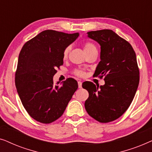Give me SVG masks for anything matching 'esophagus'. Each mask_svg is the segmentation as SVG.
<instances>
[{
    "label": "esophagus",
    "instance_id": "esophagus-1",
    "mask_svg": "<svg viewBox=\"0 0 152 152\" xmlns=\"http://www.w3.org/2000/svg\"><path fill=\"white\" fill-rule=\"evenodd\" d=\"M82 82H80V81H79V82H78V87H79V88H82Z\"/></svg>",
    "mask_w": 152,
    "mask_h": 152
}]
</instances>
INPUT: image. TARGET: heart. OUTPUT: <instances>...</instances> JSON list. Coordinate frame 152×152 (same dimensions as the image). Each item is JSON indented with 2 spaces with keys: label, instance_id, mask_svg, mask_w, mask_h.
<instances>
[{
  "label": "heart",
  "instance_id": "heart-1",
  "mask_svg": "<svg viewBox=\"0 0 152 152\" xmlns=\"http://www.w3.org/2000/svg\"><path fill=\"white\" fill-rule=\"evenodd\" d=\"M83 48H84V50L85 53H86V54L87 53H88V52L91 51V50H97L96 48H95V46L94 45V44H93L92 43H90V42L84 43V45H83ZM70 50V46L67 47L65 49V50H64V59H66V58L68 57V53H69ZM74 73L77 76H83L84 75V72L82 71V70H75L74 71Z\"/></svg>",
  "mask_w": 152,
  "mask_h": 152
}]
</instances>
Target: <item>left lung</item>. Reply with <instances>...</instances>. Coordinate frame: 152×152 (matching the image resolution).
Returning <instances> with one entry per match:
<instances>
[{"instance_id":"left-lung-1","label":"left lung","mask_w":152,"mask_h":152,"mask_svg":"<svg viewBox=\"0 0 152 152\" xmlns=\"http://www.w3.org/2000/svg\"><path fill=\"white\" fill-rule=\"evenodd\" d=\"M87 34L100 45V61L93 76L104 77L105 84L84 82L82 87L89 94L85 109L97 121L106 123L119 118L134 99L140 80L136 55L130 43L113 30Z\"/></svg>"}]
</instances>
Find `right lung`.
I'll list each match as a JSON object with an SVG mask.
<instances>
[{
    "instance_id": "right-lung-1",
    "label": "right lung",
    "mask_w": 152,
    "mask_h": 152,
    "mask_svg": "<svg viewBox=\"0 0 152 152\" xmlns=\"http://www.w3.org/2000/svg\"><path fill=\"white\" fill-rule=\"evenodd\" d=\"M78 37V32L44 30L27 41L20 52L16 88L26 111L37 121L49 124L61 117L78 88L72 78L61 86L53 82L56 69L64 64V50Z\"/></svg>"
}]
</instances>
